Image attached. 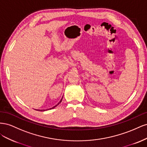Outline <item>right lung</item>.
Wrapping results in <instances>:
<instances>
[{
    "mask_svg": "<svg viewBox=\"0 0 147 147\" xmlns=\"http://www.w3.org/2000/svg\"><path fill=\"white\" fill-rule=\"evenodd\" d=\"M62 99H63V98H62L61 99V100H60V102H59V103L58 104H57L56 105H55V106H54V107H52V108H50V109H54L55 107H56L57 105H59L60 103H61V101H62ZM47 110H49V109H47ZM38 110V111H45V110Z\"/></svg>",
    "mask_w": 147,
    "mask_h": 147,
    "instance_id": "add662e5",
    "label": "right lung"
}]
</instances>
